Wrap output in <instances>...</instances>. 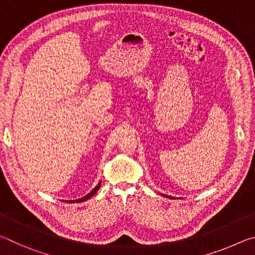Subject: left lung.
<instances>
[{"label": "left lung", "mask_w": 255, "mask_h": 255, "mask_svg": "<svg viewBox=\"0 0 255 255\" xmlns=\"http://www.w3.org/2000/svg\"><path fill=\"white\" fill-rule=\"evenodd\" d=\"M166 197H167V198H172V197H170V196H166Z\"/></svg>", "instance_id": "left-lung-1"}]
</instances>
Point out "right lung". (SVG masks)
<instances>
[{"label": "right lung", "mask_w": 255, "mask_h": 255, "mask_svg": "<svg viewBox=\"0 0 255 255\" xmlns=\"http://www.w3.org/2000/svg\"><path fill=\"white\" fill-rule=\"evenodd\" d=\"M100 185H101V182H100V183H99V184L97 185V187H96V188H94V189L92 190V191L89 193V195H88V196H85V197H83V198H81V199H77V200H74V201H67V202H82V201H84V200H88V199H89V198H91L92 196H94V195H96V192L98 191V190H99V188H100Z\"/></svg>", "instance_id": "right-lung-1"}]
</instances>
